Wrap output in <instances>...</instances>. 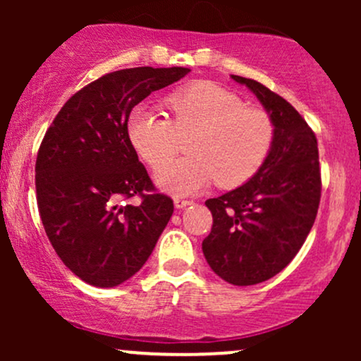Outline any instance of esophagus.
I'll use <instances>...</instances> for the list:
<instances>
[{
  "label": "esophagus",
  "instance_id": "obj_1",
  "mask_svg": "<svg viewBox=\"0 0 361 361\" xmlns=\"http://www.w3.org/2000/svg\"><path fill=\"white\" fill-rule=\"evenodd\" d=\"M192 200H185V198H175V207L176 209H185V207L192 205Z\"/></svg>",
  "mask_w": 361,
  "mask_h": 361
}]
</instances>
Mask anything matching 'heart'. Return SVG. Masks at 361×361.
Segmentation results:
<instances>
[{"label": "heart", "mask_w": 361, "mask_h": 361, "mask_svg": "<svg viewBox=\"0 0 361 361\" xmlns=\"http://www.w3.org/2000/svg\"><path fill=\"white\" fill-rule=\"evenodd\" d=\"M166 109L169 118L144 105L135 106L126 126L134 151L149 166H161L154 181L163 192L185 197L214 181L221 188H235L251 180L270 154L275 137L270 115L246 106L214 82H195L176 91ZM180 138L187 139L189 156L169 164Z\"/></svg>", "instance_id": "1"}]
</instances>
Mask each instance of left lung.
Listing matches in <instances>:
<instances>
[{
  "mask_svg": "<svg viewBox=\"0 0 361 361\" xmlns=\"http://www.w3.org/2000/svg\"><path fill=\"white\" fill-rule=\"evenodd\" d=\"M231 78L258 98L275 137L251 180L205 202L214 226L202 251L215 275L247 287L270 280L295 258L316 221L321 171L317 139L299 111L258 81Z\"/></svg>",
  "mask_w": 361,
  "mask_h": 361,
  "instance_id": "obj_1",
  "label": "left lung"
}]
</instances>
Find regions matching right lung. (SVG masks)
<instances>
[{
  "instance_id": "right-lung-1",
  "label": "right lung",
  "mask_w": 361,
  "mask_h": 361,
  "mask_svg": "<svg viewBox=\"0 0 361 361\" xmlns=\"http://www.w3.org/2000/svg\"><path fill=\"white\" fill-rule=\"evenodd\" d=\"M188 68H132L73 94L45 132L35 163L40 219L62 263L82 281L111 288L144 267L173 215L127 137L132 109ZM140 194L139 206L121 200Z\"/></svg>"
}]
</instances>
